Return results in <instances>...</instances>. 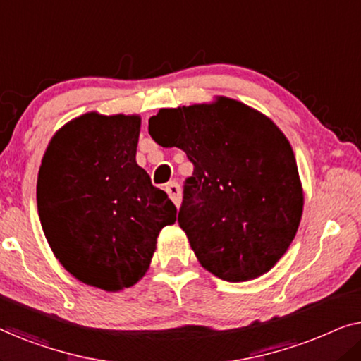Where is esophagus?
Listing matches in <instances>:
<instances>
[{
	"instance_id": "obj_1",
	"label": "esophagus",
	"mask_w": 361,
	"mask_h": 361,
	"mask_svg": "<svg viewBox=\"0 0 361 361\" xmlns=\"http://www.w3.org/2000/svg\"><path fill=\"white\" fill-rule=\"evenodd\" d=\"M166 192L167 195L171 197V200L174 202L176 207H180V202H182V194H180V187L177 182H169V184L166 185Z\"/></svg>"
}]
</instances>
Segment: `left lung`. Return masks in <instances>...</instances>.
Instances as JSON below:
<instances>
[{"mask_svg": "<svg viewBox=\"0 0 361 361\" xmlns=\"http://www.w3.org/2000/svg\"><path fill=\"white\" fill-rule=\"evenodd\" d=\"M159 146L194 164L179 225L199 263L243 283L268 273L293 243L304 209L294 151L269 116L228 97L161 108L149 118Z\"/></svg>", "mask_w": 361, "mask_h": 361, "instance_id": "obj_1", "label": "left lung"}]
</instances>
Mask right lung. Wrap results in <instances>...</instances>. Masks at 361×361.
I'll return each mask as SVG.
<instances>
[{"mask_svg": "<svg viewBox=\"0 0 361 361\" xmlns=\"http://www.w3.org/2000/svg\"><path fill=\"white\" fill-rule=\"evenodd\" d=\"M140 115L88 111L59 128L37 174V210L52 253L73 278L116 293L149 269L177 209L136 162Z\"/></svg>", "mask_w": 361, "mask_h": 361, "instance_id": "1", "label": "right lung"}]
</instances>
